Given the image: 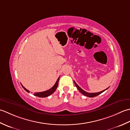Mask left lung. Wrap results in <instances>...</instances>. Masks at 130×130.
I'll return each instance as SVG.
<instances>
[{
    "instance_id": "8db88e82",
    "label": "left lung",
    "mask_w": 130,
    "mask_h": 130,
    "mask_svg": "<svg viewBox=\"0 0 130 130\" xmlns=\"http://www.w3.org/2000/svg\"><path fill=\"white\" fill-rule=\"evenodd\" d=\"M74 84H75V85L76 87L77 88V89L79 90V91L82 94H83V95L87 96H88V97H91V98L94 97V96H96L99 95V94H101L102 93H103V92H104L105 90H106V89H108V88H107L106 89L103 90L101 91V92H98V93H88L87 92H85V91H84V90H83L82 88L80 87L78 84L76 83L75 81H74Z\"/></svg>"
}]
</instances>
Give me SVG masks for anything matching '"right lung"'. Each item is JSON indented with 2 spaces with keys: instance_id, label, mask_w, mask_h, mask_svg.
<instances>
[{
  "instance_id": "right-lung-1",
  "label": "right lung",
  "mask_w": 130,
  "mask_h": 130,
  "mask_svg": "<svg viewBox=\"0 0 130 130\" xmlns=\"http://www.w3.org/2000/svg\"><path fill=\"white\" fill-rule=\"evenodd\" d=\"M59 78H59L57 79V81L56 82V83L55 84V85L51 88V89H50L46 90V91H45V92L35 93V94H34V95H35V96H38V97H41V98H45V97H47V96H48L49 95H50L57 89V87L58 86V83H59ZM21 85H22V87L23 88V89L25 90L26 92H27L28 93H29V91L28 90H27V89H26V88H24L22 84H21Z\"/></svg>"
}]
</instances>
